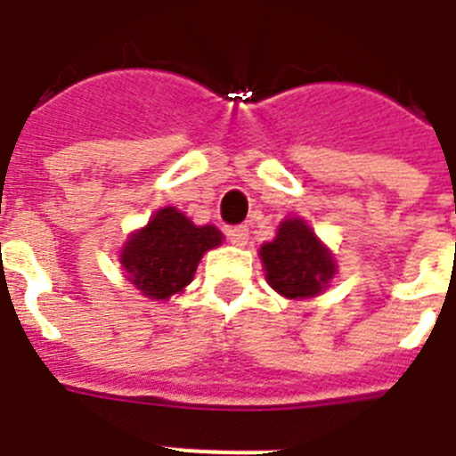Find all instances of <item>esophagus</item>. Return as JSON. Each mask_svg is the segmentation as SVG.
Masks as SVG:
<instances>
[{
	"label": "esophagus",
	"instance_id": "1",
	"mask_svg": "<svg viewBox=\"0 0 456 456\" xmlns=\"http://www.w3.org/2000/svg\"><path fill=\"white\" fill-rule=\"evenodd\" d=\"M227 236H229V240H232V243H234L236 248L248 246V240H250V234H248V227H243V224H240V227H232V229H229Z\"/></svg>",
	"mask_w": 456,
	"mask_h": 456
}]
</instances>
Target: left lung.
I'll return each instance as SVG.
<instances>
[{
    "instance_id": "8db88e82",
    "label": "left lung",
    "mask_w": 456,
    "mask_h": 456,
    "mask_svg": "<svg viewBox=\"0 0 456 456\" xmlns=\"http://www.w3.org/2000/svg\"><path fill=\"white\" fill-rule=\"evenodd\" d=\"M266 283L286 299H309L330 288L337 273L332 250L306 220L286 217L272 240L260 248Z\"/></svg>"
}]
</instances>
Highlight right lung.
<instances>
[{"label":"right lung","mask_w":456,"mask_h":456,"mask_svg":"<svg viewBox=\"0 0 456 456\" xmlns=\"http://www.w3.org/2000/svg\"><path fill=\"white\" fill-rule=\"evenodd\" d=\"M222 240L217 227L194 224L175 206H164L144 227L128 234L119 250V265L126 281L144 297L164 302L190 286L203 255L222 246Z\"/></svg>","instance_id":"1"}]
</instances>
